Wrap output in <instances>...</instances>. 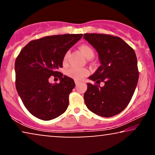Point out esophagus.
I'll return each mask as SVG.
<instances>
[{
    "label": "esophagus",
    "mask_w": 155,
    "mask_h": 155,
    "mask_svg": "<svg viewBox=\"0 0 155 155\" xmlns=\"http://www.w3.org/2000/svg\"><path fill=\"white\" fill-rule=\"evenodd\" d=\"M75 83L76 85H78V84H79L80 82H79V81H77V80H75Z\"/></svg>",
    "instance_id": "1"
}]
</instances>
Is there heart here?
I'll return each instance as SVG.
<instances>
[{"label": "heart", "instance_id": "heart-1", "mask_svg": "<svg viewBox=\"0 0 155 155\" xmlns=\"http://www.w3.org/2000/svg\"><path fill=\"white\" fill-rule=\"evenodd\" d=\"M80 50L81 51L82 54L86 57L87 58H92L94 56V51L92 48L87 44H82L80 46ZM69 53L67 52L63 57V63H66L68 60V57ZM89 71L84 68H78L73 66L70 68L66 71V75L68 77L73 78L75 80H81L83 79L84 77L88 75Z\"/></svg>", "mask_w": 155, "mask_h": 155}]
</instances>
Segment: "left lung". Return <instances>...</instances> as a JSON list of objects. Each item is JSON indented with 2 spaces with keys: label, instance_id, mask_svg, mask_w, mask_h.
<instances>
[{
  "label": "left lung",
  "instance_id": "8db88e82",
  "mask_svg": "<svg viewBox=\"0 0 155 155\" xmlns=\"http://www.w3.org/2000/svg\"><path fill=\"white\" fill-rule=\"evenodd\" d=\"M98 52L101 65L91 75L84 94L89 110L103 117H111L125 109L132 99L139 78L137 61L132 47L120 37L104 34H84ZM101 81L105 85L101 87Z\"/></svg>",
  "mask_w": 155,
  "mask_h": 155
}]
</instances>
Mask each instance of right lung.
<instances>
[{"label": "right lung", "mask_w": 155, "mask_h": 155, "mask_svg": "<svg viewBox=\"0 0 155 155\" xmlns=\"http://www.w3.org/2000/svg\"><path fill=\"white\" fill-rule=\"evenodd\" d=\"M82 34L52 35L32 40L21 50L15 64V86L25 107L44 120L57 118L66 111L69 94L75 84L57 70L63 67L65 54ZM51 76L59 78L52 85Z\"/></svg>", "instance_id": "add662e5"}]
</instances>
